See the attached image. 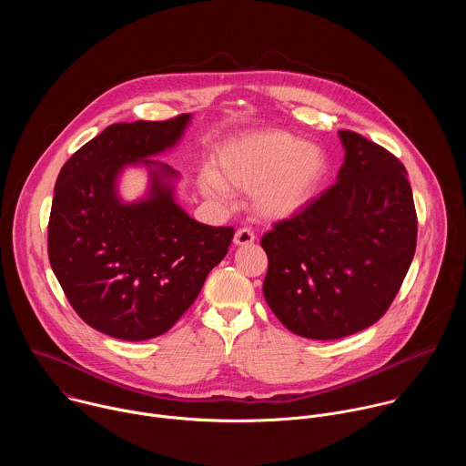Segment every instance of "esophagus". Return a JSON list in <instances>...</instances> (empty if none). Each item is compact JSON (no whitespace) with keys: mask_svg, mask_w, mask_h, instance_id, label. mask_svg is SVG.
Masks as SVG:
<instances>
[{"mask_svg":"<svg viewBox=\"0 0 466 466\" xmlns=\"http://www.w3.org/2000/svg\"><path fill=\"white\" fill-rule=\"evenodd\" d=\"M234 243L238 247H248L254 243V232L250 228H239L234 236Z\"/></svg>","mask_w":466,"mask_h":466,"instance_id":"34e87169","label":"esophagus"}]
</instances>
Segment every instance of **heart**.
I'll use <instances>...</instances> for the list:
<instances>
[{
    "instance_id": "obj_1",
    "label": "heart",
    "mask_w": 466,
    "mask_h": 466,
    "mask_svg": "<svg viewBox=\"0 0 466 466\" xmlns=\"http://www.w3.org/2000/svg\"><path fill=\"white\" fill-rule=\"evenodd\" d=\"M329 157L288 130H261L234 140L216 155V171H205L207 193L236 187L252 193L256 210L282 221L304 212L322 191Z\"/></svg>"
}]
</instances>
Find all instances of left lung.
<instances>
[{"instance_id": "8db88e82", "label": "left lung", "mask_w": 466, "mask_h": 466, "mask_svg": "<svg viewBox=\"0 0 466 466\" xmlns=\"http://www.w3.org/2000/svg\"><path fill=\"white\" fill-rule=\"evenodd\" d=\"M338 182L261 238L263 297L297 336L339 339L374 324L400 289L417 247L408 171L394 155L339 130Z\"/></svg>"}]
</instances>
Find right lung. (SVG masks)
Here are the masks:
<instances>
[{"label": "right lung", "mask_w": 466, "mask_h": 466, "mask_svg": "<svg viewBox=\"0 0 466 466\" xmlns=\"http://www.w3.org/2000/svg\"><path fill=\"white\" fill-rule=\"evenodd\" d=\"M189 119L114 123L58 173L47 227L51 269L77 315L110 338L166 334L232 243V227L189 218L175 201L178 173L149 160L177 146ZM127 165L150 171V189L135 204L116 193Z\"/></svg>", "instance_id": "right-lung-1"}]
</instances>
